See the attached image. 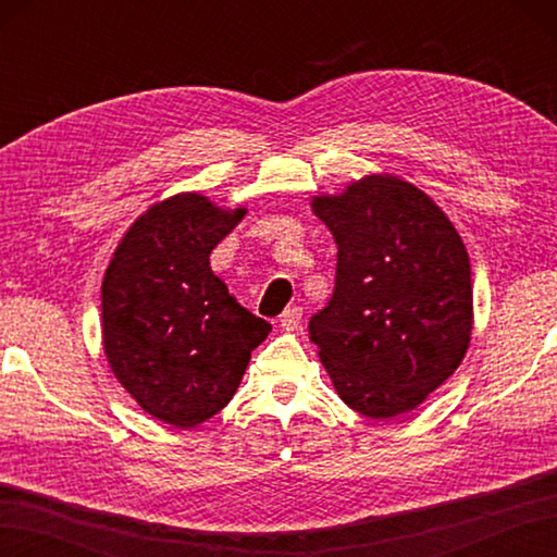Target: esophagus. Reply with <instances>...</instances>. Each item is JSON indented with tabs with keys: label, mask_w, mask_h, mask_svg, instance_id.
I'll return each mask as SVG.
<instances>
[{
	"label": "esophagus",
	"mask_w": 557,
	"mask_h": 557,
	"mask_svg": "<svg viewBox=\"0 0 557 557\" xmlns=\"http://www.w3.org/2000/svg\"><path fill=\"white\" fill-rule=\"evenodd\" d=\"M301 309L299 306H294V309H287L285 313L280 315V327L285 330V333H294V330H299L301 325Z\"/></svg>",
	"instance_id": "esophagus-1"
}]
</instances>
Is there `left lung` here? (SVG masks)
Returning a JSON list of instances; mask_svg holds the SVG:
<instances>
[{
  "mask_svg": "<svg viewBox=\"0 0 557 557\" xmlns=\"http://www.w3.org/2000/svg\"><path fill=\"white\" fill-rule=\"evenodd\" d=\"M311 210L333 232V299L309 323L335 393L369 419L413 411L471 342L467 246L443 208L397 174L373 172Z\"/></svg>",
  "mask_w": 557,
  "mask_h": 557,
  "instance_id": "obj_1",
  "label": "left lung"
}]
</instances>
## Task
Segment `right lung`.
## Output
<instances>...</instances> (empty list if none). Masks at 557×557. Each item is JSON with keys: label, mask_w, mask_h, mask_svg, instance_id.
<instances>
[{"label": "right lung", "mask_w": 557, "mask_h": 557, "mask_svg": "<svg viewBox=\"0 0 557 557\" xmlns=\"http://www.w3.org/2000/svg\"><path fill=\"white\" fill-rule=\"evenodd\" d=\"M246 215L198 191L152 203L116 244L102 280V349L136 405L174 429L227 407L270 323L212 272L210 251Z\"/></svg>", "instance_id": "obj_1"}]
</instances>
